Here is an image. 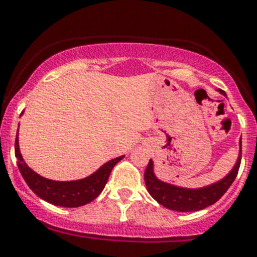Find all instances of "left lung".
Returning <instances> with one entry per match:
<instances>
[{
	"label": "left lung",
	"mask_w": 257,
	"mask_h": 257,
	"mask_svg": "<svg viewBox=\"0 0 257 257\" xmlns=\"http://www.w3.org/2000/svg\"><path fill=\"white\" fill-rule=\"evenodd\" d=\"M219 92L227 96L226 92L222 89H219ZM240 161L241 141L239 157H237V161L232 170L218 182L201 187V189H185V187H178L170 185V183L162 182L154 174L152 160L145 169L144 178H145V185H147V189L150 195L164 207L179 212L198 211V210H203V208L211 206L223 197V194L226 193L236 178L239 168H240Z\"/></svg>",
	"instance_id": "8db88e82"
}]
</instances>
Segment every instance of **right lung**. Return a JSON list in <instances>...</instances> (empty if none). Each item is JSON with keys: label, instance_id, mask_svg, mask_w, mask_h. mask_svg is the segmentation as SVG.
Listing matches in <instances>:
<instances>
[{"label": "right lung", "instance_id": "1", "mask_svg": "<svg viewBox=\"0 0 257 257\" xmlns=\"http://www.w3.org/2000/svg\"><path fill=\"white\" fill-rule=\"evenodd\" d=\"M14 149H16V157L18 160V169L27 186L41 199L62 207H79L96 199L103 191L114 165L124 158V156H121L110 160L87 178L63 182V181H53L39 176L25 164L18 145V135L16 137Z\"/></svg>", "mask_w": 257, "mask_h": 257}]
</instances>
